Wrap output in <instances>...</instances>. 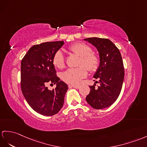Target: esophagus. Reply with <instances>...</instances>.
<instances>
[{
    "mask_svg": "<svg viewBox=\"0 0 147 147\" xmlns=\"http://www.w3.org/2000/svg\"><path fill=\"white\" fill-rule=\"evenodd\" d=\"M69 87L75 88H77V89L80 88V87H79V86H78V85H69Z\"/></svg>",
    "mask_w": 147,
    "mask_h": 147,
    "instance_id": "esophagus-1",
    "label": "esophagus"
}]
</instances>
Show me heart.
<instances>
[{
	"instance_id": "heart-1",
	"label": "heart",
	"mask_w": 147,
	"mask_h": 147,
	"mask_svg": "<svg viewBox=\"0 0 147 147\" xmlns=\"http://www.w3.org/2000/svg\"><path fill=\"white\" fill-rule=\"evenodd\" d=\"M69 50L80 57L76 69H70L62 75V79L66 83L71 85L79 84L82 79L87 75V69L90 71L97 70L100 65V59L97 55L92 52V48L87 44L82 42H77L70 45ZM52 62L56 67L62 69L65 67V62L63 54L61 51H57L53 57ZM86 67L85 68V67Z\"/></svg>"
}]
</instances>
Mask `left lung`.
<instances>
[{"label":"left lung","mask_w":147,"mask_h":147,"mask_svg":"<svg viewBox=\"0 0 147 147\" xmlns=\"http://www.w3.org/2000/svg\"><path fill=\"white\" fill-rule=\"evenodd\" d=\"M84 40L94 45L100 55V66L94 76L100 86H90L86 101L95 109H103L112 105L120 94L125 75L122 58L119 49L108 38L91 37Z\"/></svg>","instance_id":"1"}]
</instances>
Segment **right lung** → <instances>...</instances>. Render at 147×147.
<instances>
[{
    "instance_id": "right-lung-1",
    "label": "right lung",
    "mask_w": 147,
    "mask_h": 147,
    "mask_svg": "<svg viewBox=\"0 0 147 147\" xmlns=\"http://www.w3.org/2000/svg\"><path fill=\"white\" fill-rule=\"evenodd\" d=\"M63 41L47 42L35 45L21 62L20 87L28 104L35 112L45 116L58 113L63 105L67 85L60 80L52 62L53 57ZM48 84H56L52 91Z\"/></svg>"
}]
</instances>
